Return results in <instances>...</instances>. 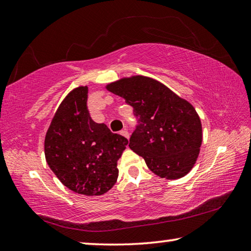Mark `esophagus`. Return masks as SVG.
I'll return each instance as SVG.
<instances>
[{"instance_id":"1","label":"esophagus","mask_w":251,"mask_h":251,"mask_svg":"<svg viewBox=\"0 0 251 251\" xmlns=\"http://www.w3.org/2000/svg\"><path fill=\"white\" fill-rule=\"evenodd\" d=\"M121 134L123 135V136H125L126 138H128L129 137V132L127 129H123L122 132H121Z\"/></svg>"}]
</instances>
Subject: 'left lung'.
<instances>
[{
	"label": "left lung",
	"instance_id": "1",
	"mask_svg": "<svg viewBox=\"0 0 251 251\" xmlns=\"http://www.w3.org/2000/svg\"><path fill=\"white\" fill-rule=\"evenodd\" d=\"M110 93L125 99L137 118L129 149L157 176H184L196 163L202 126L194 107L155 79L134 75L111 82Z\"/></svg>",
	"mask_w": 251,
	"mask_h": 251
}]
</instances>
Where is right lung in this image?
<instances>
[{
	"label": "right lung",
	"instance_id": "right-lung-1",
	"mask_svg": "<svg viewBox=\"0 0 251 251\" xmlns=\"http://www.w3.org/2000/svg\"><path fill=\"white\" fill-rule=\"evenodd\" d=\"M87 99V86L75 88L63 99L47 132L45 154L63 185L79 194L101 196L117 181V161L128 141L95 123Z\"/></svg>",
	"mask_w": 251,
	"mask_h": 251
}]
</instances>
